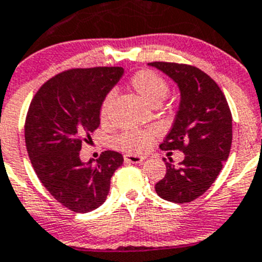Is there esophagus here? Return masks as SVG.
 <instances>
[{
	"label": "esophagus",
	"instance_id": "esophagus-1",
	"mask_svg": "<svg viewBox=\"0 0 262 262\" xmlns=\"http://www.w3.org/2000/svg\"><path fill=\"white\" fill-rule=\"evenodd\" d=\"M145 156H138V155H132V154H126L124 155V160L126 163H133V164H138V163H142L145 160Z\"/></svg>",
	"mask_w": 262,
	"mask_h": 262
}]
</instances>
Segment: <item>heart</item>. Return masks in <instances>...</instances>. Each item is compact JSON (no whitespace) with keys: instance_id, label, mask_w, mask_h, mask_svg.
<instances>
[{"instance_id":"b5f03b06","label":"heart","mask_w":262,"mask_h":262,"mask_svg":"<svg viewBox=\"0 0 262 262\" xmlns=\"http://www.w3.org/2000/svg\"><path fill=\"white\" fill-rule=\"evenodd\" d=\"M132 89L138 94V97L150 106H159L169 93V84L167 80L152 70L137 71L129 80ZM114 95L107 94L103 98L99 108V117L106 123L111 112ZM154 142L152 130H129L119 134L114 139V145L120 150L126 152L138 154L145 152L150 148Z\"/></svg>"}]
</instances>
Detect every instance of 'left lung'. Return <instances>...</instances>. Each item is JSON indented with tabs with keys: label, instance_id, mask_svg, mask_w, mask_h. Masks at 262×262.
Segmentation results:
<instances>
[{
	"label": "left lung",
	"instance_id": "1",
	"mask_svg": "<svg viewBox=\"0 0 262 262\" xmlns=\"http://www.w3.org/2000/svg\"><path fill=\"white\" fill-rule=\"evenodd\" d=\"M177 82L180 108L161 150H180L178 165L164 159L167 173L155 185L156 194L173 203H190L204 194L227 160L233 139L230 107L217 82L199 68L169 62L148 63Z\"/></svg>",
	"mask_w": 262,
	"mask_h": 262
}]
</instances>
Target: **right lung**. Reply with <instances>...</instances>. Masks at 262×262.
I'll use <instances>...</instances> for the list:
<instances>
[{
	"instance_id": "add662e5",
	"label": "right lung",
	"mask_w": 262,
	"mask_h": 262,
	"mask_svg": "<svg viewBox=\"0 0 262 262\" xmlns=\"http://www.w3.org/2000/svg\"><path fill=\"white\" fill-rule=\"evenodd\" d=\"M121 67L72 68L45 82L27 112L24 137L32 167L58 203L77 213L102 205L123 155L104 151L86 164L80 150L101 124L103 98L123 76Z\"/></svg>"
}]
</instances>
